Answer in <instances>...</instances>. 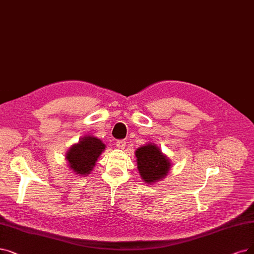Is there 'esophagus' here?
Masks as SVG:
<instances>
[{
    "instance_id": "1",
    "label": "esophagus",
    "mask_w": 254,
    "mask_h": 254,
    "mask_svg": "<svg viewBox=\"0 0 254 254\" xmlns=\"http://www.w3.org/2000/svg\"><path fill=\"white\" fill-rule=\"evenodd\" d=\"M116 145L119 149H124L126 147V141L125 140H118Z\"/></svg>"
}]
</instances>
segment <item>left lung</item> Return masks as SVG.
I'll list each match as a JSON object with an SVG mask.
<instances>
[{
    "label": "left lung",
    "instance_id": "1",
    "mask_svg": "<svg viewBox=\"0 0 254 254\" xmlns=\"http://www.w3.org/2000/svg\"><path fill=\"white\" fill-rule=\"evenodd\" d=\"M135 157L140 178L148 186L166 178L172 168L171 160L153 143L137 148Z\"/></svg>",
    "mask_w": 254,
    "mask_h": 254
}]
</instances>
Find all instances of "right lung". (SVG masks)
<instances>
[{"mask_svg":"<svg viewBox=\"0 0 254 254\" xmlns=\"http://www.w3.org/2000/svg\"><path fill=\"white\" fill-rule=\"evenodd\" d=\"M106 146L102 140L94 135H85L77 144L69 147L65 154L68 168L76 175L87 176L93 171L99 156Z\"/></svg>","mask_w":254,"mask_h":254,"instance_id":"obj_1","label":"right lung"}]
</instances>
